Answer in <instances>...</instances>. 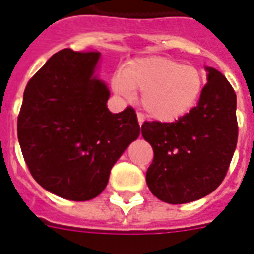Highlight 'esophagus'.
Returning <instances> with one entry per match:
<instances>
[{"label":"esophagus","instance_id":"1","mask_svg":"<svg viewBox=\"0 0 254 254\" xmlns=\"http://www.w3.org/2000/svg\"><path fill=\"white\" fill-rule=\"evenodd\" d=\"M137 121L140 124V127H141L144 121H145V117H144V114L142 113H137Z\"/></svg>","mask_w":254,"mask_h":254}]
</instances>
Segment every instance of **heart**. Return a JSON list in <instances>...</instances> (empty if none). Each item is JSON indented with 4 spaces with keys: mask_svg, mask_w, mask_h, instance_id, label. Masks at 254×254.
<instances>
[{
    "mask_svg": "<svg viewBox=\"0 0 254 254\" xmlns=\"http://www.w3.org/2000/svg\"><path fill=\"white\" fill-rule=\"evenodd\" d=\"M203 86L200 69L165 56L132 60L113 79V87L122 97L142 93L145 113L160 122H175L187 116L199 102Z\"/></svg>",
    "mask_w": 254,
    "mask_h": 254,
    "instance_id": "1",
    "label": "heart"
}]
</instances>
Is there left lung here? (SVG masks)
<instances>
[{
  "label": "left lung",
  "mask_w": 254,
  "mask_h": 254,
  "mask_svg": "<svg viewBox=\"0 0 254 254\" xmlns=\"http://www.w3.org/2000/svg\"><path fill=\"white\" fill-rule=\"evenodd\" d=\"M204 69L207 84L187 116L172 124L153 121L141 127L155 153L146 185L165 203H190L211 194L222 183L236 151V93L218 69Z\"/></svg>",
  "instance_id": "1"
}]
</instances>
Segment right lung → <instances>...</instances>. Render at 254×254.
<instances>
[{
    "label": "right lung",
    "instance_id": "add662e5",
    "mask_svg": "<svg viewBox=\"0 0 254 254\" xmlns=\"http://www.w3.org/2000/svg\"><path fill=\"white\" fill-rule=\"evenodd\" d=\"M99 52L62 50L28 82L17 121L24 160L37 183L68 200H90L140 136L136 112L108 109Z\"/></svg>",
    "mask_w": 254,
    "mask_h": 254
}]
</instances>
